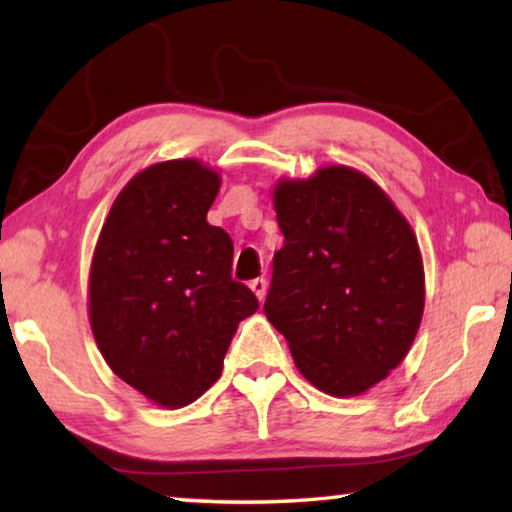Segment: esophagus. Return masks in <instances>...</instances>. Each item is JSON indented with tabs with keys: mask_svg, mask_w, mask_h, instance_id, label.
<instances>
[{
	"mask_svg": "<svg viewBox=\"0 0 512 512\" xmlns=\"http://www.w3.org/2000/svg\"><path fill=\"white\" fill-rule=\"evenodd\" d=\"M250 289L255 291V296L259 300H264V296H266V280H264V277H255V280H250Z\"/></svg>",
	"mask_w": 512,
	"mask_h": 512,
	"instance_id": "obj_1",
	"label": "esophagus"
}]
</instances>
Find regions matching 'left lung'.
<instances>
[{"label":"left lung","instance_id":"1","mask_svg":"<svg viewBox=\"0 0 512 512\" xmlns=\"http://www.w3.org/2000/svg\"><path fill=\"white\" fill-rule=\"evenodd\" d=\"M273 201L284 246L264 314L320 391H368L400 366L420 327L424 273L411 225L348 167L282 180Z\"/></svg>","mask_w":512,"mask_h":512}]
</instances>
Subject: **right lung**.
Segmentation results:
<instances>
[{
    "mask_svg": "<svg viewBox=\"0 0 512 512\" xmlns=\"http://www.w3.org/2000/svg\"><path fill=\"white\" fill-rule=\"evenodd\" d=\"M221 180L196 160L144 169L112 203L90 273V323L119 379L180 409L221 377L259 302L232 280V239L207 223Z\"/></svg>",
    "mask_w": 512,
    "mask_h": 512,
    "instance_id": "add662e5",
    "label": "right lung"
}]
</instances>
